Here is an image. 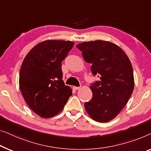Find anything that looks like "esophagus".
Listing matches in <instances>:
<instances>
[{
	"label": "esophagus",
	"instance_id": "obj_1",
	"mask_svg": "<svg viewBox=\"0 0 151 151\" xmlns=\"http://www.w3.org/2000/svg\"><path fill=\"white\" fill-rule=\"evenodd\" d=\"M73 89L75 90H80V89H81V87H75V86H74L73 87Z\"/></svg>",
	"mask_w": 151,
	"mask_h": 151
}]
</instances>
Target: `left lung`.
Listing matches in <instances>:
<instances>
[{"label": "left lung", "mask_w": 151, "mask_h": 151, "mask_svg": "<svg viewBox=\"0 0 151 151\" xmlns=\"http://www.w3.org/2000/svg\"><path fill=\"white\" fill-rule=\"evenodd\" d=\"M84 60L92 63L93 75L100 80L92 83V98L85 103L93 120L109 122L126 105L134 88L132 65L126 53L115 44L96 40L78 44Z\"/></svg>", "instance_id": "obj_1"}]
</instances>
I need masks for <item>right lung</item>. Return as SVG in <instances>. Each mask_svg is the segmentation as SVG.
Masks as SVG:
<instances>
[{"label": "right lung", "mask_w": 151, "mask_h": 151, "mask_svg": "<svg viewBox=\"0 0 151 151\" xmlns=\"http://www.w3.org/2000/svg\"><path fill=\"white\" fill-rule=\"evenodd\" d=\"M74 42L46 40L31 49L20 68L19 85L24 99L42 118L59 114L72 95V89L62 80L61 62Z\"/></svg>", "instance_id": "obj_1"}]
</instances>
